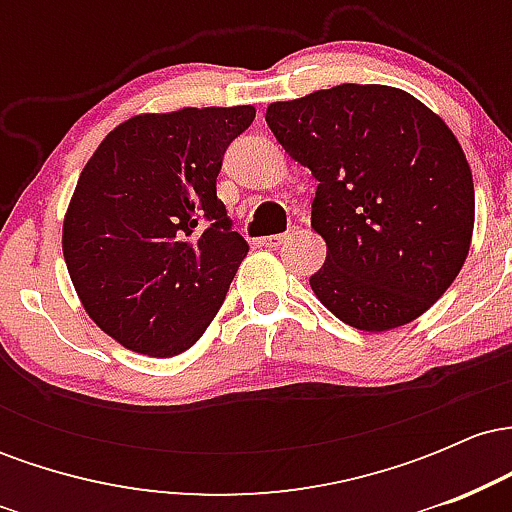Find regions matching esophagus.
I'll return each mask as SVG.
<instances>
[{"label":"esophagus","instance_id":"obj_1","mask_svg":"<svg viewBox=\"0 0 512 512\" xmlns=\"http://www.w3.org/2000/svg\"><path fill=\"white\" fill-rule=\"evenodd\" d=\"M286 240H289V233H279V236H267V238H262L260 243L264 245V248L276 250V248H281V245H284Z\"/></svg>","mask_w":512,"mask_h":512}]
</instances>
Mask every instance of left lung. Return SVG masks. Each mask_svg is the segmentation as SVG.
I'll use <instances>...</instances> for the list:
<instances>
[{"label":"left lung","mask_w":512,"mask_h":512,"mask_svg":"<svg viewBox=\"0 0 512 512\" xmlns=\"http://www.w3.org/2000/svg\"><path fill=\"white\" fill-rule=\"evenodd\" d=\"M269 129L317 180L310 223L327 260L315 296L356 330L424 315L469 252L474 182L455 134L407 91L342 84L267 108Z\"/></svg>","instance_id":"1"}]
</instances>
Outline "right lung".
Listing matches in <instances>:
<instances>
[{
	"label": "right lung",
	"mask_w": 512,
	"mask_h": 512,
	"mask_svg": "<svg viewBox=\"0 0 512 512\" xmlns=\"http://www.w3.org/2000/svg\"><path fill=\"white\" fill-rule=\"evenodd\" d=\"M252 105L137 115L81 170L62 250L86 313L137 354L190 349L219 313L248 243L216 197Z\"/></svg>",
	"instance_id": "right-lung-1"
}]
</instances>
